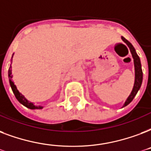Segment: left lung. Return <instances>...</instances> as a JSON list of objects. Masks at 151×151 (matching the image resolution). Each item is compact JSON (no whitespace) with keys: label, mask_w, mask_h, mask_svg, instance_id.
Returning a JSON list of instances; mask_svg holds the SVG:
<instances>
[{"label":"left lung","mask_w":151,"mask_h":151,"mask_svg":"<svg viewBox=\"0 0 151 151\" xmlns=\"http://www.w3.org/2000/svg\"><path fill=\"white\" fill-rule=\"evenodd\" d=\"M122 40L124 41L127 47H129L130 51L132 53V58L134 59V86H133V88H132V91L131 94L129 95V96L127 97V99L125 101V103L123 105V108L125 106H127V104H129L132 101V100L134 99V97L135 96V95L138 93V91L139 90L140 87H141V85H142V66H141V62H140V58L139 57V55H137L136 51H135V49L134 48V47L132 46V44L129 41L125 39L124 37L122 36L121 37Z\"/></svg>","instance_id":"left-lung-1"}]
</instances>
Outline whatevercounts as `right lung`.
I'll use <instances>...</instances> for the list:
<instances>
[{"mask_svg":"<svg viewBox=\"0 0 151 151\" xmlns=\"http://www.w3.org/2000/svg\"><path fill=\"white\" fill-rule=\"evenodd\" d=\"M14 55V54H13ZM13 55H12V57H13ZM9 83H10V86H11L12 90L16 98L17 99V101H19V103L22 104L24 106L27 107V109H42L43 107L42 106H35L34 104L32 102H30L25 98L24 95H22L20 93H19L18 89H17V86L14 84V82L12 81V65H10V67H9Z\"/></svg>","mask_w":151,"mask_h":151,"instance_id":"right-lung-1","label":"right lung"}]
</instances>
